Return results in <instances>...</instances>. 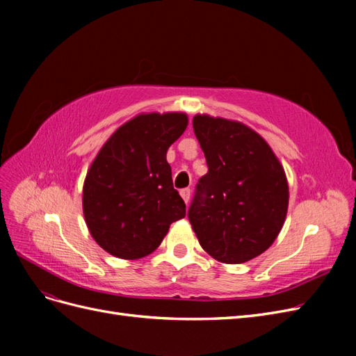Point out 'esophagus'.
Segmentation results:
<instances>
[{"label": "esophagus", "mask_w": 356, "mask_h": 356, "mask_svg": "<svg viewBox=\"0 0 356 356\" xmlns=\"http://www.w3.org/2000/svg\"><path fill=\"white\" fill-rule=\"evenodd\" d=\"M179 195H181L182 199H184L186 203L190 202V188H182V190L179 191Z\"/></svg>", "instance_id": "34e87169"}]
</instances>
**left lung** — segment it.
<instances>
[{"instance_id": "1", "label": "left lung", "mask_w": 356, "mask_h": 356, "mask_svg": "<svg viewBox=\"0 0 356 356\" xmlns=\"http://www.w3.org/2000/svg\"><path fill=\"white\" fill-rule=\"evenodd\" d=\"M208 163L188 220L215 260L241 264L272 246L286 218L289 190L284 166L250 126L209 114L193 117Z\"/></svg>"}]
</instances>
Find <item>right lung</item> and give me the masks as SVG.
<instances>
[{"label":"right lung","instance_id":"obj_1","mask_svg":"<svg viewBox=\"0 0 356 356\" xmlns=\"http://www.w3.org/2000/svg\"><path fill=\"white\" fill-rule=\"evenodd\" d=\"M186 113H141L106 139L83 184V213L95 242L123 260L157 250L186 217L172 186L168 148L184 134Z\"/></svg>","mask_w":356,"mask_h":356}]
</instances>
